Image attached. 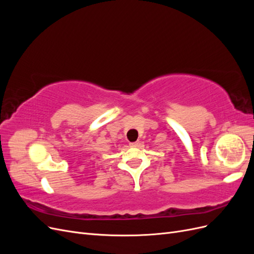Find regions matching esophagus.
<instances>
[{
	"mask_svg": "<svg viewBox=\"0 0 254 254\" xmlns=\"http://www.w3.org/2000/svg\"><path fill=\"white\" fill-rule=\"evenodd\" d=\"M129 145L131 146V147H137V146L140 145V142H137V141L136 142H132V143H130Z\"/></svg>",
	"mask_w": 254,
	"mask_h": 254,
	"instance_id": "esophagus-1",
	"label": "esophagus"
}]
</instances>
